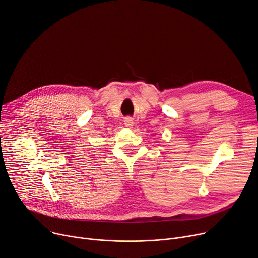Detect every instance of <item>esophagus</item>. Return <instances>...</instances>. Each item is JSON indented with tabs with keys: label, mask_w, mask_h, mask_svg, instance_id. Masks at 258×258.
Here are the masks:
<instances>
[{
	"label": "esophagus",
	"mask_w": 258,
	"mask_h": 258,
	"mask_svg": "<svg viewBox=\"0 0 258 258\" xmlns=\"http://www.w3.org/2000/svg\"><path fill=\"white\" fill-rule=\"evenodd\" d=\"M125 126L126 127H130V128L133 126V120H132L131 117H127L125 119Z\"/></svg>",
	"instance_id": "obj_1"
}]
</instances>
